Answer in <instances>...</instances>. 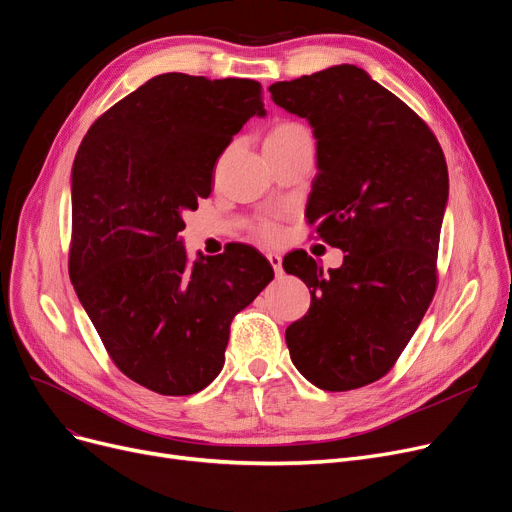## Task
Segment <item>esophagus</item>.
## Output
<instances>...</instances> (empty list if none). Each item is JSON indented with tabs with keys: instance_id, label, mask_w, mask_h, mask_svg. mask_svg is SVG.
Wrapping results in <instances>:
<instances>
[{
	"instance_id": "34e87169",
	"label": "esophagus",
	"mask_w": 512,
	"mask_h": 512,
	"mask_svg": "<svg viewBox=\"0 0 512 512\" xmlns=\"http://www.w3.org/2000/svg\"><path fill=\"white\" fill-rule=\"evenodd\" d=\"M268 261L272 263L276 276H282V257L278 253H268Z\"/></svg>"
}]
</instances>
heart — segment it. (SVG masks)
<instances>
[{"label":"heart","mask_w":512,"mask_h":512,"mask_svg":"<svg viewBox=\"0 0 512 512\" xmlns=\"http://www.w3.org/2000/svg\"><path fill=\"white\" fill-rule=\"evenodd\" d=\"M301 133H305L303 127H299L295 123H284V125H280V127H276L272 131V136L268 140H286V138L301 136ZM257 234L265 242H276L280 238V226L276 224V221H272V219H263L261 224L257 226Z\"/></svg>","instance_id":"b5f03b06"}]
</instances>
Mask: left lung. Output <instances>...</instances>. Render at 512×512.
Listing matches in <instances>:
<instances>
[{"label": "left lung", "instance_id": "1", "mask_svg": "<svg viewBox=\"0 0 512 512\" xmlns=\"http://www.w3.org/2000/svg\"><path fill=\"white\" fill-rule=\"evenodd\" d=\"M270 92L314 129L305 217L345 253L328 272L305 251L284 257V272L311 288L286 345L309 383L358 389L391 370L435 295L448 165L427 123L360 66H328Z\"/></svg>", "mask_w": 512, "mask_h": 512}]
</instances>
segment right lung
<instances>
[{
	"label": "right lung",
	"instance_id": "add662e5",
	"mask_svg": "<svg viewBox=\"0 0 512 512\" xmlns=\"http://www.w3.org/2000/svg\"><path fill=\"white\" fill-rule=\"evenodd\" d=\"M251 117H265L259 81L163 73L108 108L77 150L69 274L117 368L154 393L213 383L232 318L274 278L249 244L190 263L180 236Z\"/></svg>",
	"mask_w": 512,
	"mask_h": 512
}]
</instances>
